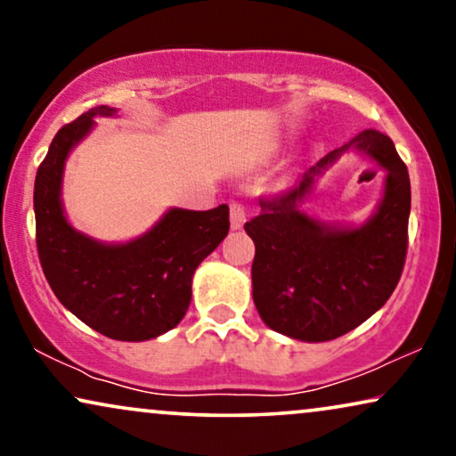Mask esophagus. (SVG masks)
<instances>
[{
  "label": "esophagus",
  "instance_id": "obj_1",
  "mask_svg": "<svg viewBox=\"0 0 456 456\" xmlns=\"http://www.w3.org/2000/svg\"><path fill=\"white\" fill-rule=\"evenodd\" d=\"M247 222V211H245V205L242 203H230V226L232 230H240L245 226Z\"/></svg>",
  "mask_w": 456,
  "mask_h": 456
}]
</instances>
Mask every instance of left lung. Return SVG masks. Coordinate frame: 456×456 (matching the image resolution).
I'll use <instances>...</instances> for the list:
<instances>
[{"mask_svg": "<svg viewBox=\"0 0 456 456\" xmlns=\"http://www.w3.org/2000/svg\"><path fill=\"white\" fill-rule=\"evenodd\" d=\"M354 151L387 172L385 195L370 221L342 227L305 215L300 205L342 154ZM245 224L255 242L253 301L267 328L303 342L351 332L395 292L407 255L411 183L395 142L363 130L330 151L292 189L259 199Z\"/></svg>", "mask_w": 456, "mask_h": 456, "instance_id": "obj_1", "label": "left lung"}]
</instances>
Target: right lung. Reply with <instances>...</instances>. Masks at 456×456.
Here are the masks:
<instances>
[{
  "mask_svg": "<svg viewBox=\"0 0 456 456\" xmlns=\"http://www.w3.org/2000/svg\"><path fill=\"white\" fill-rule=\"evenodd\" d=\"M116 111L99 105L53 136L35 178L37 251L53 295L70 314L108 338L142 342L183 320L195 270L226 239L230 211L228 205L172 208L128 242H102L74 228L61 203L66 159L95 128L93 118Z\"/></svg>",
  "mask_w": 456,
  "mask_h": 456,
  "instance_id": "1",
  "label": "right lung"
}]
</instances>
